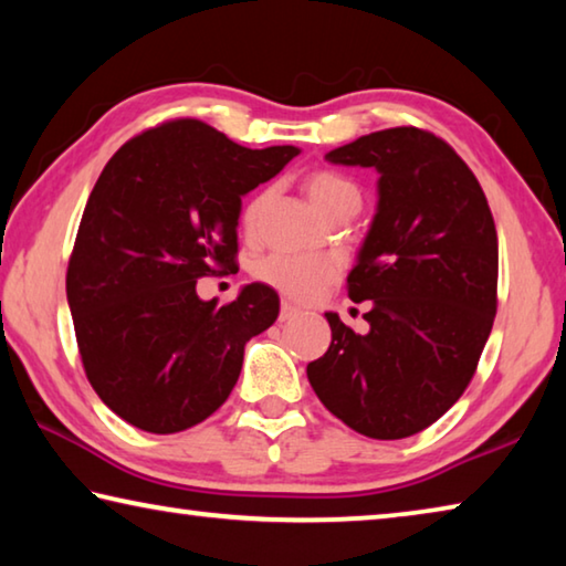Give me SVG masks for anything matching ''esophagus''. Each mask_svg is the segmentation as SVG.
I'll list each match as a JSON object with an SVG mask.
<instances>
[{
    "mask_svg": "<svg viewBox=\"0 0 566 566\" xmlns=\"http://www.w3.org/2000/svg\"><path fill=\"white\" fill-rule=\"evenodd\" d=\"M296 314H300V310H296V306L292 304V302H282V306H280V319L282 322H286V319H292V317H296Z\"/></svg>",
    "mask_w": 566,
    "mask_h": 566,
    "instance_id": "34e87169",
    "label": "esophagus"
}]
</instances>
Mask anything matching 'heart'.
Instances as JSON below:
<instances>
[{
  "mask_svg": "<svg viewBox=\"0 0 566 566\" xmlns=\"http://www.w3.org/2000/svg\"><path fill=\"white\" fill-rule=\"evenodd\" d=\"M306 195H310L312 205L319 209L324 217L337 212L342 207H359V189L352 185L349 179L334 171H314L304 181ZM266 199L264 195H256L252 202L247 205L242 214V224L249 229ZM256 280L272 286L284 296L294 302H312L327 290L337 276V266L327 256H310V254H270L266 260L256 264Z\"/></svg>",
  "mask_w": 566,
  "mask_h": 566,
  "instance_id": "obj_1",
  "label": "heart"
}]
</instances>
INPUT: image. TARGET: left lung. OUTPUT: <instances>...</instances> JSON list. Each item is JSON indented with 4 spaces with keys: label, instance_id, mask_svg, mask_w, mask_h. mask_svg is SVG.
<instances>
[{
    "label": "left lung",
    "instance_id": "obj_1",
    "mask_svg": "<svg viewBox=\"0 0 566 566\" xmlns=\"http://www.w3.org/2000/svg\"><path fill=\"white\" fill-rule=\"evenodd\" d=\"M327 159L379 171L377 214L347 276L349 300H371V310L367 334L324 314L332 344L306 364V377L354 432L405 439L464 395L490 339L494 217L472 169L427 129L364 134Z\"/></svg>",
    "mask_w": 566,
    "mask_h": 566
}]
</instances>
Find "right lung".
<instances>
[{
    "mask_svg": "<svg viewBox=\"0 0 566 566\" xmlns=\"http://www.w3.org/2000/svg\"><path fill=\"white\" fill-rule=\"evenodd\" d=\"M296 155L171 119L102 169L66 266V302L90 385L132 427L175 434L214 415L244 344L274 324L272 286L247 284L217 306L199 300L197 280L234 270L242 197Z\"/></svg>",
    "mask_w": 566,
    "mask_h": 566,
    "instance_id": "obj_1",
    "label": "right lung"
}]
</instances>
